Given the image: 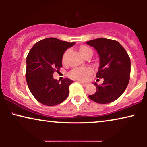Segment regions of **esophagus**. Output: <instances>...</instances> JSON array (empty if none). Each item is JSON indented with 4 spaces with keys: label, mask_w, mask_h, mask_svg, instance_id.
<instances>
[{
    "label": "esophagus",
    "mask_w": 147,
    "mask_h": 147,
    "mask_svg": "<svg viewBox=\"0 0 147 147\" xmlns=\"http://www.w3.org/2000/svg\"><path fill=\"white\" fill-rule=\"evenodd\" d=\"M80 84H81L82 85L84 86V87H86V86H87V85H88V84H86V83H84V82H80Z\"/></svg>",
    "instance_id": "1"
}]
</instances>
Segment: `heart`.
Segmentation results:
<instances>
[{
    "mask_svg": "<svg viewBox=\"0 0 147 147\" xmlns=\"http://www.w3.org/2000/svg\"><path fill=\"white\" fill-rule=\"evenodd\" d=\"M80 51L83 57L88 53H92V50L87 47H82V48H80ZM69 50H67V51H66L65 53H64L63 55V59H62L63 63H65L66 61V59H67V55L68 53H69ZM91 73H92V70L88 67L77 68V69H74L72 70V71L70 72L69 75L72 78H74V79L84 81V80H86L87 79L88 76H89Z\"/></svg>",
    "mask_w": 147,
    "mask_h": 147,
    "instance_id": "heart-1",
    "label": "heart"
}]
</instances>
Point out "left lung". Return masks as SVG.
Wrapping results in <instances>:
<instances>
[{
	"label": "left lung",
	"mask_w": 147,
	"mask_h": 147,
	"mask_svg": "<svg viewBox=\"0 0 147 147\" xmlns=\"http://www.w3.org/2000/svg\"><path fill=\"white\" fill-rule=\"evenodd\" d=\"M86 44L97 51L100 63L96 77L104 79L100 86L94 83L97 90L93 95H89V98L99 104L115 101L129 82L130 59L127 52L118 41L106 38L91 40Z\"/></svg>",
	"instance_id": "1"
}]
</instances>
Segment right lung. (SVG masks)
<instances>
[{"label":"right lung","mask_w":147,"mask_h":147,"mask_svg":"<svg viewBox=\"0 0 147 147\" xmlns=\"http://www.w3.org/2000/svg\"><path fill=\"white\" fill-rule=\"evenodd\" d=\"M75 43L50 37L37 42L28 53L26 80L29 90L38 102L45 106H55L69 95L73 80L54 79V71L62 67L63 53Z\"/></svg>","instance_id":"1"}]
</instances>
